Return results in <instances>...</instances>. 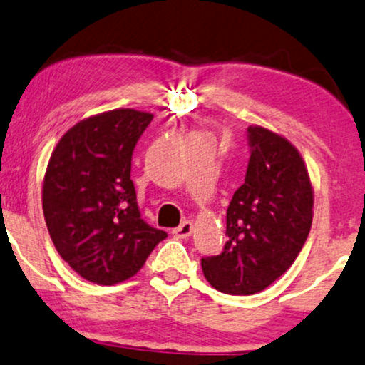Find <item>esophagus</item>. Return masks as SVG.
I'll list each match as a JSON object with an SVG mask.
<instances>
[{"label": "esophagus", "instance_id": "34e87169", "mask_svg": "<svg viewBox=\"0 0 365 365\" xmlns=\"http://www.w3.org/2000/svg\"><path fill=\"white\" fill-rule=\"evenodd\" d=\"M173 234H174V237H178V239L190 237V235L192 234V224L190 220H184L181 225L175 227V229L173 230Z\"/></svg>", "mask_w": 365, "mask_h": 365}]
</instances>
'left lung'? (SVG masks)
<instances>
[{
	"instance_id": "1",
	"label": "left lung",
	"mask_w": 365,
	"mask_h": 365,
	"mask_svg": "<svg viewBox=\"0 0 365 365\" xmlns=\"http://www.w3.org/2000/svg\"><path fill=\"white\" fill-rule=\"evenodd\" d=\"M246 181L227 208L222 255L201 259L208 284L232 295L258 294L292 267L312 224L314 187L285 136L252 124Z\"/></svg>"
}]
</instances>
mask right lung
Wrapping results in <instances>:
<instances>
[{"instance_id":"add662e5","label":"right lung","mask_w":365,"mask_h":365,"mask_svg":"<svg viewBox=\"0 0 365 365\" xmlns=\"http://www.w3.org/2000/svg\"><path fill=\"white\" fill-rule=\"evenodd\" d=\"M153 114L114 109L81 119L58 141L42 182V210L59 256L85 280L135 277L164 230L145 224L131 155Z\"/></svg>"}]
</instances>
